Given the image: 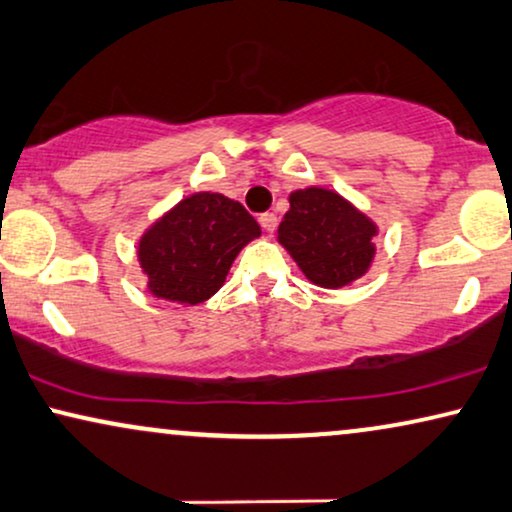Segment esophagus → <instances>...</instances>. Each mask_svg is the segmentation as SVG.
Listing matches in <instances>:
<instances>
[{
  "label": "esophagus",
  "mask_w": 512,
  "mask_h": 512,
  "mask_svg": "<svg viewBox=\"0 0 512 512\" xmlns=\"http://www.w3.org/2000/svg\"><path fill=\"white\" fill-rule=\"evenodd\" d=\"M258 223H261V228L265 230V232H275L277 230V216L275 214H261L258 216Z\"/></svg>",
  "instance_id": "1"
}]
</instances>
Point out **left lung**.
<instances>
[{
    "mask_svg": "<svg viewBox=\"0 0 512 512\" xmlns=\"http://www.w3.org/2000/svg\"><path fill=\"white\" fill-rule=\"evenodd\" d=\"M280 242L310 282L338 289L369 270L376 225L353 204L324 188L291 192Z\"/></svg>",
    "mask_w": 512,
    "mask_h": 512,
    "instance_id": "obj_1",
    "label": "left lung"
}]
</instances>
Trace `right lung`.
<instances>
[{"label": "right lung", "instance_id": "add662e5", "mask_svg": "<svg viewBox=\"0 0 512 512\" xmlns=\"http://www.w3.org/2000/svg\"><path fill=\"white\" fill-rule=\"evenodd\" d=\"M258 235L261 228L240 202L197 192L145 232L138 261L152 296L197 305L223 287L235 256Z\"/></svg>", "mask_w": 512, "mask_h": 512}]
</instances>
